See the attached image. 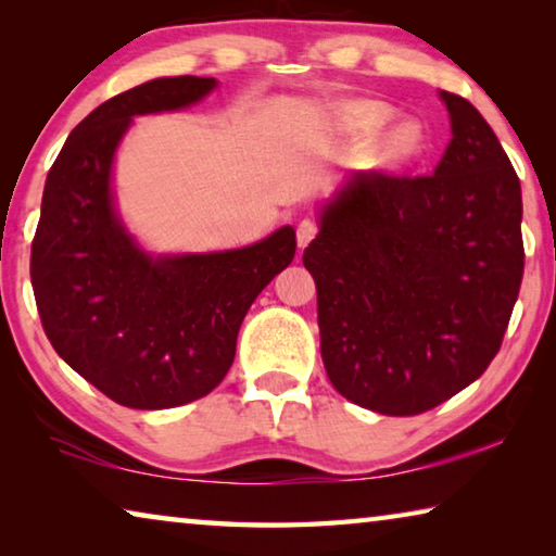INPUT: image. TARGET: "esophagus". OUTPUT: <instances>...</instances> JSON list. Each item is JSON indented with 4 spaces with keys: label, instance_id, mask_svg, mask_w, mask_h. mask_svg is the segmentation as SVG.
Segmentation results:
<instances>
[{
    "label": "esophagus",
    "instance_id": "1",
    "mask_svg": "<svg viewBox=\"0 0 556 556\" xmlns=\"http://www.w3.org/2000/svg\"><path fill=\"white\" fill-rule=\"evenodd\" d=\"M316 232H318L316 220H312V218L301 220L296 225V242H299V248H306V244L316 238Z\"/></svg>",
    "mask_w": 556,
    "mask_h": 556
}]
</instances>
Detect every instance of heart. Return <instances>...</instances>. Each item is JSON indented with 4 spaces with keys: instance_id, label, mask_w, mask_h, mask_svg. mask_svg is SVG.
I'll use <instances>...</instances> for the list:
<instances>
[{
    "instance_id": "b5f03b06",
    "label": "heart",
    "mask_w": 556,
    "mask_h": 556,
    "mask_svg": "<svg viewBox=\"0 0 556 556\" xmlns=\"http://www.w3.org/2000/svg\"><path fill=\"white\" fill-rule=\"evenodd\" d=\"M394 117V108L382 100H343L331 108L338 131L370 137L365 162L378 172H397L412 164L427 147V129L417 117Z\"/></svg>"
}]
</instances>
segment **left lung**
<instances>
[{"label": "left lung", "mask_w": 556, "mask_h": 556, "mask_svg": "<svg viewBox=\"0 0 556 556\" xmlns=\"http://www.w3.org/2000/svg\"><path fill=\"white\" fill-rule=\"evenodd\" d=\"M439 96L451 142L434 174L343 178L304 250L328 380L390 417L427 412L481 378L525 269L520 178L481 112Z\"/></svg>", "instance_id": "left-lung-1"}]
</instances>
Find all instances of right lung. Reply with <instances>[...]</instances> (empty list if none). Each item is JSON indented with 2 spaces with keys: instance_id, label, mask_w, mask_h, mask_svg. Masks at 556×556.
I'll list each match as a JSON object with an SVG mask.
<instances>
[{
  "instance_id": "1",
  "label": "right lung",
  "mask_w": 556,
  "mask_h": 556,
  "mask_svg": "<svg viewBox=\"0 0 556 556\" xmlns=\"http://www.w3.org/2000/svg\"><path fill=\"white\" fill-rule=\"evenodd\" d=\"M215 86L178 75L119 92L71 131L46 176L31 242L43 331L122 407L168 409L218 388L252 301L294 260L291 225L250 248L154 257L119 218L112 164L131 117L184 110Z\"/></svg>"
}]
</instances>
